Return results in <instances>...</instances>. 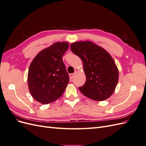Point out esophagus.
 Instances as JSON below:
<instances>
[{
    "instance_id": "obj_1",
    "label": "esophagus",
    "mask_w": 146,
    "mask_h": 146,
    "mask_svg": "<svg viewBox=\"0 0 146 146\" xmlns=\"http://www.w3.org/2000/svg\"><path fill=\"white\" fill-rule=\"evenodd\" d=\"M74 74H69V77L70 78H72L73 77H74Z\"/></svg>"
}]
</instances>
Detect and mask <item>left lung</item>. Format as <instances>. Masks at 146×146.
I'll list each match as a JSON object with an SVG mask.
<instances>
[{"mask_svg":"<svg viewBox=\"0 0 146 146\" xmlns=\"http://www.w3.org/2000/svg\"><path fill=\"white\" fill-rule=\"evenodd\" d=\"M70 50L81 58L86 82L82 93L96 101L108 99L116 89L119 70L115 61L103 47L91 41L71 43Z\"/></svg>","mask_w":146,"mask_h":146,"instance_id":"8db88e82","label":"left lung"}]
</instances>
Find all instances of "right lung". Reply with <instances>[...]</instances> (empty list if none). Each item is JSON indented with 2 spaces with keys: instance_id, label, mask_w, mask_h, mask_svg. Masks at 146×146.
I'll list each match as a JSON object with an SVG mask.
<instances>
[{
  "instance_id": "obj_1",
  "label": "right lung",
  "mask_w": 146,
  "mask_h": 146,
  "mask_svg": "<svg viewBox=\"0 0 146 146\" xmlns=\"http://www.w3.org/2000/svg\"><path fill=\"white\" fill-rule=\"evenodd\" d=\"M69 42H56L35 57L29 69L27 83L33 98L48 104L63 95L69 82L62 57Z\"/></svg>"
}]
</instances>
